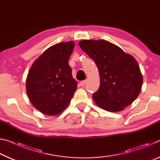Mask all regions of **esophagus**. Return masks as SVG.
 Instances as JSON below:
<instances>
[{
	"label": "esophagus",
	"instance_id": "1",
	"mask_svg": "<svg viewBox=\"0 0 160 160\" xmlns=\"http://www.w3.org/2000/svg\"><path fill=\"white\" fill-rule=\"evenodd\" d=\"M85 83H86V80H82L80 82V85L81 86H84V85H85Z\"/></svg>",
	"mask_w": 160,
	"mask_h": 160
}]
</instances>
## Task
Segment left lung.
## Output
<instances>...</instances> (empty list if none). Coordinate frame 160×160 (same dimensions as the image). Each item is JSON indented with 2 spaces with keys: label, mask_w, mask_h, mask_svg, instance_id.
Listing matches in <instances>:
<instances>
[{
  "label": "left lung",
  "mask_w": 160,
  "mask_h": 160,
  "mask_svg": "<svg viewBox=\"0 0 160 160\" xmlns=\"http://www.w3.org/2000/svg\"><path fill=\"white\" fill-rule=\"evenodd\" d=\"M79 46L98 68L100 85L92 94L96 104L108 112H119L131 104L142 84L136 60L105 40H82Z\"/></svg>",
  "instance_id": "8db88e82"
}]
</instances>
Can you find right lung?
Instances as JSON below:
<instances>
[{"instance_id":"obj_1","label":"right lung","mask_w":160,"mask_h":160,"mask_svg":"<svg viewBox=\"0 0 160 160\" xmlns=\"http://www.w3.org/2000/svg\"><path fill=\"white\" fill-rule=\"evenodd\" d=\"M73 42L58 43L48 48L34 62L27 78L26 89L33 106L42 113L54 116L69 104L77 89L68 59Z\"/></svg>"}]
</instances>
